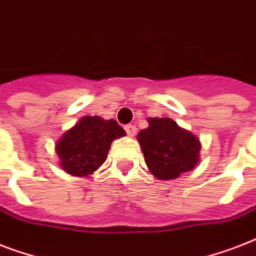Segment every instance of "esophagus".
I'll return each instance as SVG.
<instances>
[{
  "mask_svg": "<svg viewBox=\"0 0 256 256\" xmlns=\"http://www.w3.org/2000/svg\"><path fill=\"white\" fill-rule=\"evenodd\" d=\"M124 130H126V132H128V136H136V124H126V126H124Z\"/></svg>",
  "mask_w": 256,
  "mask_h": 256,
  "instance_id": "34e87169",
  "label": "esophagus"
}]
</instances>
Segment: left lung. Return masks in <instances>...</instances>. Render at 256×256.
Returning a JSON list of instances; mask_svg holds the SVG:
<instances>
[{"label":"left lung","instance_id":"obj_1","mask_svg":"<svg viewBox=\"0 0 256 256\" xmlns=\"http://www.w3.org/2000/svg\"><path fill=\"white\" fill-rule=\"evenodd\" d=\"M148 128L136 140L148 171L160 180L179 178L192 171L200 160V140L171 118H148Z\"/></svg>","mask_w":256,"mask_h":256}]
</instances>
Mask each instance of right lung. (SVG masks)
<instances>
[{
    "mask_svg": "<svg viewBox=\"0 0 256 256\" xmlns=\"http://www.w3.org/2000/svg\"><path fill=\"white\" fill-rule=\"evenodd\" d=\"M126 132L114 120L100 116H82L56 142L60 166L73 176L88 178L104 164L114 140Z\"/></svg>",
    "mask_w": 256,
    "mask_h": 256,
    "instance_id": "obj_1",
    "label": "right lung"
}]
</instances>
